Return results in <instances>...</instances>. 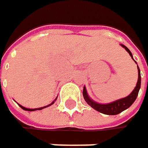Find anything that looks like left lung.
<instances>
[{
    "mask_svg": "<svg viewBox=\"0 0 148 148\" xmlns=\"http://www.w3.org/2000/svg\"><path fill=\"white\" fill-rule=\"evenodd\" d=\"M124 49H125L127 52L130 53V55L132 58V53L130 51L123 45H121ZM133 59V58H132ZM138 82L137 85L135 86L134 90L128 95L126 97L119 99L117 101H114L112 103H98L95 101H93L88 95L86 93V87L84 86L83 88V96H84V99L85 101L87 103V104H89L92 108H94L95 110H96L99 112H102L103 114H107V115H116L119 114L120 112H123L124 110L128 109L130 106L135 102V100L137 99V96L138 95V91L140 89V85H141V76H140V71H139V68L138 66Z\"/></svg>",
    "mask_w": 148,
    "mask_h": 148,
    "instance_id": "left-lung-1",
    "label": "left lung"
}]
</instances>
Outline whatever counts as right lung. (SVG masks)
Instances as JSON below:
<instances>
[{
	"instance_id": "add662e5",
	"label": "right lung",
	"mask_w": 148,
	"mask_h": 148,
	"mask_svg": "<svg viewBox=\"0 0 148 148\" xmlns=\"http://www.w3.org/2000/svg\"><path fill=\"white\" fill-rule=\"evenodd\" d=\"M56 100V99H55ZM54 103V101L52 103H50L49 105H47V106H45V107H40V108H36V109H28V108H26V107H24V106H22V105H20V104H18L20 107L23 109V110H25V111H28V112H33V111H36V110H42V109H44V108H45V107H48V106H50V105H52L53 103Z\"/></svg>"
}]
</instances>
